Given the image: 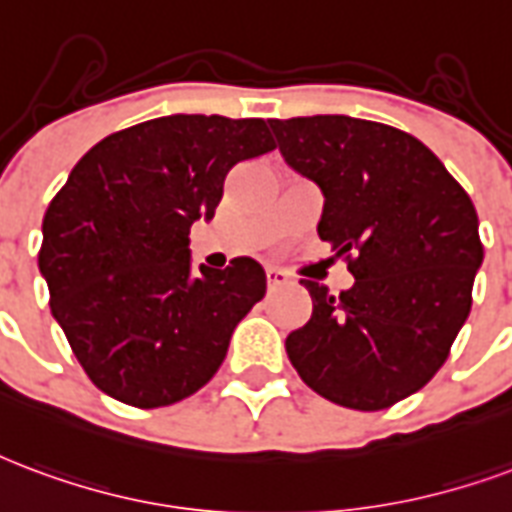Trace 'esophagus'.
Instances as JSON below:
<instances>
[{"mask_svg":"<svg viewBox=\"0 0 512 512\" xmlns=\"http://www.w3.org/2000/svg\"><path fill=\"white\" fill-rule=\"evenodd\" d=\"M287 279L290 276L282 271V268H266V282H268V290H276V287L287 285Z\"/></svg>","mask_w":512,"mask_h":512,"instance_id":"obj_1","label":"esophagus"}]
</instances>
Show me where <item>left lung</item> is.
Masks as SVG:
<instances>
[{"instance_id":"left-lung-1","label":"left lung","mask_w":512,"mask_h":512,"mask_svg":"<svg viewBox=\"0 0 512 512\" xmlns=\"http://www.w3.org/2000/svg\"><path fill=\"white\" fill-rule=\"evenodd\" d=\"M295 173L323 192L317 233L355 276L339 295L312 279V317L287 358L323 399L385 410L439 372L467 323L483 263L478 211L437 154L407 132L352 119H271Z\"/></svg>"}]
</instances>
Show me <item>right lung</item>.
<instances>
[{
    "label": "right lung",
    "mask_w": 512,
    "mask_h": 512,
    "mask_svg": "<svg viewBox=\"0 0 512 512\" xmlns=\"http://www.w3.org/2000/svg\"><path fill=\"white\" fill-rule=\"evenodd\" d=\"M263 119L176 113L102 138L43 219L40 274L89 380L151 410L187 399L266 295V271L236 257L192 271L189 227L211 219L230 170L274 151Z\"/></svg>",
    "instance_id": "add662e5"
}]
</instances>
